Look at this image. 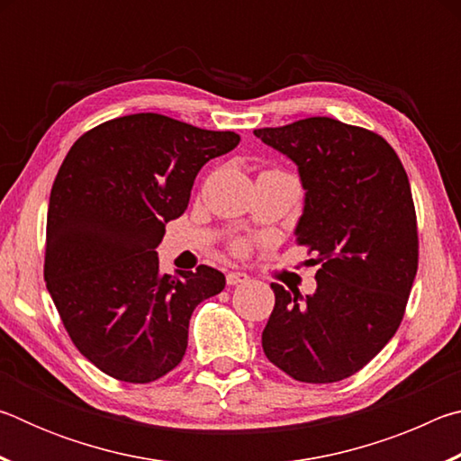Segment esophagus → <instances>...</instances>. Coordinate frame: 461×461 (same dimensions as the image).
Wrapping results in <instances>:
<instances>
[{
    "label": "esophagus",
    "mask_w": 461,
    "mask_h": 461,
    "mask_svg": "<svg viewBox=\"0 0 461 461\" xmlns=\"http://www.w3.org/2000/svg\"><path fill=\"white\" fill-rule=\"evenodd\" d=\"M225 280H228L230 286L241 285V283H246V280H248V275H246V272H228V275H225Z\"/></svg>",
    "instance_id": "obj_1"
}]
</instances>
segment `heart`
Instances as JSON below:
<instances>
[{"mask_svg":"<svg viewBox=\"0 0 461 461\" xmlns=\"http://www.w3.org/2000/svg\"><path fill=\"white\" fill-rule=\"evenodd\" d=\"M233 249H236L238 254H244V252H248V244L244 240H238V241H233Z\"/></svg>","mask_w":461,"mask_h":461,"instance_id":"heart-1","label":"heart"}]
</instances>
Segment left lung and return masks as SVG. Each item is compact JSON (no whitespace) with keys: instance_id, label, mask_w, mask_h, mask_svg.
<instances>
[{"instance_id":"8db88e82","label":"left lung","mask_w":461,"mask_h":461,"mask_svg":"<svg viewBox=\"0 0 461 461\" xmlns=\"http://www.w3.org/2000/svg\"><path fill=\"white\" fill-rule=\"evenodd\" d=\"M299 167L305 207L294 236L315 254L317 291L272 283L262 331L288 376L330 384L362 370L399 330L419 267L409 176L384 138L331 118L254 130Z\"/></svg>"}]
</instances>
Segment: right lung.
I'll use <instances>...</instances> for the list:
<instances>
[{"label":"right lung","mask_w":461,"mask_h":461,"mask_svg":"<svg viewBox=\"0 0 461 461\" xmlns=\"http://www.w3.org/2000/svg\"><path fill=\"white\" fill-rule=\"evenodd\" d=\"M240 144L160 113L99 123L77 140L54 178L44 280L77 349L107 376L146 384L181 364L194 307L225 276L162 275L154 252L185 213L194 176Z\"/></svg>","instance_id":"obj_1"}]
</instances>
